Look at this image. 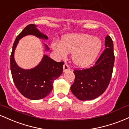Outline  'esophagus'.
Segmentation results:
<instances>
[{
	"mask_svg": "<svg viewBox=\"0 0 129 129\" xmlns=\"http://www.w3.org/2000/svg\"><path fill=\"white\" fill-rule=\"evenodd\" d=\"M63 72H66L67 71L70 70V68L69 66L67 64V63H65L63 66Z\"/></svg>",
	"mask_w": 129,
	"mask_h": 129,
	"instance_id": "esophagus-1",
	"label": "esophagus"
}]
</instances>
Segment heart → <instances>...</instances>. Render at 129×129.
Returning a JSON list of instances; mask_svg holds the SVG:
<instances>
[{
    "label": "heart",
    "mask_w": 129,
    "mask_h": 129,
    "mask_svg": "<svg viewBox=\"0 0 129 129\" xmlns=\"http://www.w3.org/2000/svg\"><path fill=\"white\" fill-rule=\"evenodd\" d=\"M52 47L62 58L72 53L74 64L83 67L95 60L102 49V43L98 37L89 34H69L62 38L61 42H53Z\"/></svg>",
    "instance_id": "obj_1"
}]
</instances>
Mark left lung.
I'll return each mask as SVG.
<instances>
[{"instance_id":"1","label":"left lung","mask_w":129,"mask_h":129,"mask_svg":"<svg viewBox=\"0 0 129 129\" xmlns=\"http://www.w3.org/2000/svg\"><path fill=\"white\" fill-rule=\"evenodd\" d=\"M105 50L91 67L75 70L74 83L71 86L73 94L80 100H90L102 95L111 81L115 56L114 43L109 35L105 38Z\"/></svg>"}]
</instances>
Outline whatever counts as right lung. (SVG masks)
<instances>
[{
	"label": "right lung",
	"instance_id": "right-lung-1",
	"mask_svg": "<svg viewBox=\"0 0 129 129\" xmlns=\"http://www.w3.org/2000/svg\"><path fill=\"white\" fill-rule=\"evenodd\" d=\"M35 24L27 25L17 37L10 57V67L14 83L24 97L30 100H40L49 95L53 88L54 80L59 77L63 71L64 62H56L44 55L39 64L34 69L24 70L17 65L14 60V51L19 40L23 37L33 35L39 38L47 40L48 37L41 33ZM46 49L49 48L45 44Z\"/></svg>",
	"mask_w": 129,
	"mask_h": 129
}]
</instances>
